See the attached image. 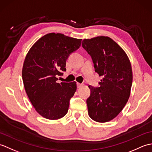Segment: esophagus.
<instances>
[{
	"label": "esophagus",
	"mask_w": 152,
	"mask_h": 152,
	"mask_svg": "<svg viewBox=\"0 0 152 152\" xmlns=\"http://www.w3.org/2000/svg\"><path fill=\"white\" fill-rule=\"evenodd\" d=\"M82 86H83V84H82V83H77V88H80Z\"/></svg>",
	"instance_id": "obj_1"
}]
</instances>
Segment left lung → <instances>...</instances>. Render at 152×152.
Here are the masks:
<instances>
[{
	"mask_svg": "<svg viewBox=\"0 0 152 152\" xmlns=\"http://www.w3.org/2000/svg\"><path fill=\"white\" fill-rule=\"evenodd\" d=\"M82 45L91 57L95 71L103 78L99 87L89 86V115L96 122L109 121L120 113L129 98L133 82L130 61L124 50L108 37L84 39Z\"/></svg>",
	"mask_w": 152,
	"mask_h": 152,
	"instance_id": "obj_1",
	"label": "left lung"
}]
</instances>
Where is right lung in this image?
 <instances>
[{"instance_id": "1", "label": "right lung", "mask_w": 152, "mask_h": 152, "mask_svg": "<svg viewBox=\"0 0 152 152\" xmlns=\"http://www.w3.org/2000/svg\"><path fill=\"white\" fill-rule=\"evenodd\" d=\"M81 42L61 33H49L27 54L22 70L25 89L36 111L45 118L54 120L66 114L76 83H58L57 77L66 71V59Z\"/></svg>"}]
</instances>
